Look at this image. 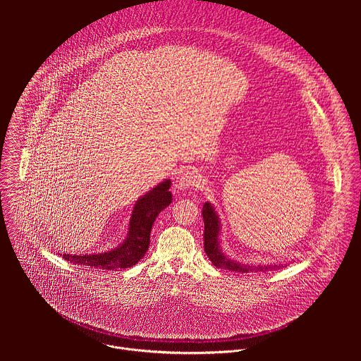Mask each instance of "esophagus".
<instances>
[{
    "label": "esophagus",
    "mask_w": 361,
    "mask_h": 361,
    "mask_svg": "<svg viewBox=\"0 0 361 361\" xmlns=\"http://www.w3.org/2000/svg\"><path fill=\"white\" fill-rule=\"evenodd\" d=\"M203 183L202 180V175L197 169L195 168H189L186 169L182 175H179L173 183V189L176 193H182L186 189H192V188H200Z\"/></svg>",
    "instance_id": "esophagus-1"
}]
</instances>
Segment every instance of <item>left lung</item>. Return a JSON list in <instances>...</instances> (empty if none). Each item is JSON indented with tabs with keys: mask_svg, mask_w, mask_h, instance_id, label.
Returning a JSON list of instances; mask_svg holds the SVG:
<instances>
[{
	"mask_svg": "<svg viewBox=\"0 0 361 361\" xmlns=\"http://www.w3.org/2000/svg\"><path fill=\"white\" fill-rule=\"evenodd\" d=\"M203 219H204V250L208 258L211 259V262L218 267V268H224V269H229V271H235V272H242V274H247V272H257V271H268V269H279L283 268V264L279 265H245L240 264L238 261H233L231 258L226 257L221 249H219V219L218 215L214 209V207L209 203H206L203 206Z\"/></svg>",
	"mask_w": 361,
	"mask_h": 361,
	"instance_id": "obj_1",
	"label": "left lung"
}]
</instances>
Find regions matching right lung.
<instances>
[{"label":"right lung","instance_id":"right-lung-1","mask_svg":"<svg viewBox=\"0 0 361 361\" xmlns=\"http://www.w3.org/2000/svg\"><path fill=\"white\" fill-rule=\"evenodd\" d=\"M171 180H164L149 193L142 196L133 208L126 240L116 249L102 255L72 256L61 255L66 261L78 265L115 269L129 268L145 257L150 246V233L155 216L172 202Z\"/></svg>","mask_w":361,"mask_h":361}]
</instances>
